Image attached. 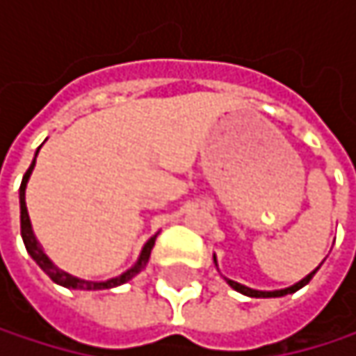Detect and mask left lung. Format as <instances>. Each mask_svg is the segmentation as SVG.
I'll list each match as a JSON object with an SVG mask.
<instances>
[{"label": "left lung", "mask_w": 356, "mask_h": 356, "mask_svg": "<svg viewBox=\"0 0 356 356\" xmlns=\"http://www.w3.org/2000/svg\"><path fill=\"white\" fill-rule=\"evenodd\" d=\"M318 270H320V268H316V270H314L309 276H305L301 282H297V284H293V286H289V289H284V291H253V289H248V286H243V284H239V282H235V280H227V282H229L235 291H239V293H243V295H248V297H255V299H257V297H264V299H266V297H284V295L295 293V291H299L301 286H305V284L314 278V274H316Z\"/></svg>", "instance_id": "1"}]
</instances>
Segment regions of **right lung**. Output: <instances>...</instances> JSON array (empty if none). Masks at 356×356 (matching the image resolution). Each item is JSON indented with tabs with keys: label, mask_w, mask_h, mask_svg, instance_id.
Wrapping results in <instances>:
<instances>
[{
	"label": "right lung",
	"mask_w": 356,
	"mask_h": 356,
	"mask_svg": "<svg viewBox=\"0 0 356 356\" xmlns=\"http://www.w3.org/2000/svg\"><path fill=\"white\" fill-rule=\"evenodd\" d=\"M36 154H38V150H36ZM35 161H33V165L29 167V171L24 173L22 185H20V233H22V241H24V245H26V251L31 253V257L40 266V270H42L53 282H57V284H61V286H65V289H80V291H103V289H113V286H119V284L131 280L136 274H140V272L146 268V264H148V257H150V251L154 248L156 237H152V239L144 245L142 255H140V259H138V264H136L134 268H129V270L123 272L121 276L111 278L107 282H88V280H80V278H76V276H72V274H67V272H61L59 268L53 266V261L44 255V251L40 249L38 243H36L35 235H33V227H31V218H29V210H26V202H24V189H26L29 177H31V173H33V169H35Z\"/></svg>",
	"instance_id": "obj_1"
}]
</instances>
